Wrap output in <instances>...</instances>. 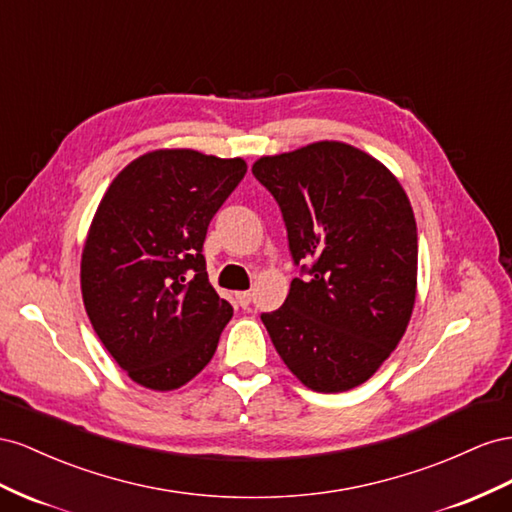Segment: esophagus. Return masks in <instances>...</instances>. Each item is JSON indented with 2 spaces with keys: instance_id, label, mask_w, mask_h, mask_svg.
I'll return each instance as SVG.
<instances>
[{
  "instance_id": "obj_1",
  "label": "esophagus",
  "mask_w": 512,
  "mask_h": 512,
  "mask_svg": "<svg viewBox=\"0 0 512 512\" xmlns=\"http://www.w3.org/2000/svg\"><path fill=\"white\" fill-rule=\"evenodd\" d=\"M236 300H238L240 306H248V304H251V300H253V294H251V291H238Z\"/></svg>"
}]
</instances>
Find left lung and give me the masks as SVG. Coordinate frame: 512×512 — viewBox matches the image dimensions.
<instances>
[{"mask_svg":"<svg viewBox=\"0 0 512 512\" xmlns=\"http://www.w3.org/2000/svg\"><path fill=\"white\" fill-rule=\"evenodd\" d=\"M253 175L279 203L291 257L309 274L291 281L279 311L261 313L276 352L311 390L364 384L399 345L416 302L410 199L379 160L341 141L261 156Z\"/></svg>","mask_w":512,"mask_h":512,"instance_id":"left-lung-1","label":"left lung"}]
</instances>
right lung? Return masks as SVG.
<instances>
[{
    "label": "right lung",
    "instance_id": "right-lung-1",
    "mask_svg": "<svg viewBox=\"0 0 512 512\" xmlns=\"http://www.w3.org/2000/svg\"><path fill=\"white\" fill-rule=\"evenodd\" d=\"M242 158L156 150L111 182L87 231L81 294L102 345L150 390L184 386L212 360L233 315L201 255Z\"/></svg>",
    "mask_w": 512,
    "mask_h": 512
}]
</instances>
